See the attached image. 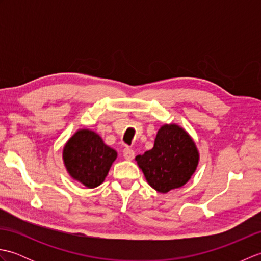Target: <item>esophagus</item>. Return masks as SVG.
Masks as SVG:
<instances>
[{"label": "esophagus", "mask_w": 261, "mask_h": 261, "mask_svg": "<svg viewBox=\"0 0 261 261\" xmlns=\"http://www.w3.org/2000/svg\"><path fill=\"white\" fill-rule=\"evenodd\" d=\"M123 157L126 160H132L135 158V151L131 148H124L123 149Z\"/></svg>", "instance_id": "1"}]
</instances>
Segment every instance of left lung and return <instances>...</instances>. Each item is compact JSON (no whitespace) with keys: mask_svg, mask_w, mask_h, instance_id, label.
Instances as JSON below:
<instances>
[{"mask_svg":"<svg viewBox=\"0 0 261 261\" xmlns=\"http://www.w3.org/2000/svg\"><path fill=\"white\" fill-rule=\"evenodd\" d=\"M148 184L159 193L184 186L195 173L199 153L191 136L177 124H164L151 150L136 157Z\"/></svg>","mask_w":261,"mask_h":261,"instance_id":"8db88e82","label":"left lung"}]
</instances>
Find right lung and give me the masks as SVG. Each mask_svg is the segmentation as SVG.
<instances>
[{
    "label": "right lung",
    "mask_w": 261,
    "mask_h": 261,
    "mask_svg": "<svg viewBox=\"0 0 261 261\" xmlns=\"http://www.w3.org/2000/svg\"><path fill=\"white\" fill-rule=\"evenodd\" d=\"M116 156L114 149L105 145L96 132L88 129L76 131L63 150L68 174L87 188L102 184Z\"/></svg>",
    "instance_id": "obj_1"
}]
</instances>
